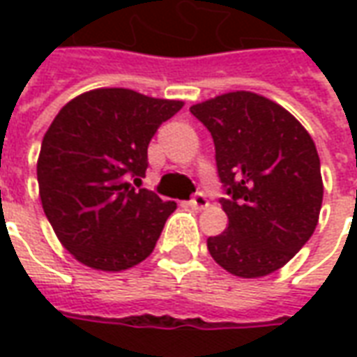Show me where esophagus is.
Wrapping results in <instances>:
<instances>
[{"label":"esophagus","instance_id":"34e87169","mask_svg":"<svg viewBox=\"0 0 357 357\" xmlns=\"http://www.w3.org/2000/svg\"><path fill=\"white\" fill-rule=\"evenodd\" d=\"M189 204H191L195 210H202L204 206H208V201H206V197H204L202 193H197L193 199L189 201Z\"/></svg>","mask_w":357,"mask_h":357}]
</instances>
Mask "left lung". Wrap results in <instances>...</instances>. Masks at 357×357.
<instances>
[{
    "label": "left lung",
    "instance_id": "1",
    "mask_svg": "<svg viewBox=\"0 0 357 357\" xmlns=\"http://www.w3.org/2000/svg\"><path fill=\"white\" fill-rule=\"evenodd\" d=\"M214 139L227 229L208 237L210 256L233 275L273 273L315 231L323 202L319 155L291 112L252 91L191 107Z\"/></svg>",
    "mask_w": 357,
    "mask_h": 357
}]
</instances>
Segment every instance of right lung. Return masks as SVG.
<instances>
[{"label":"right lung","instance_id":"1","mask_svg":"<svg viewBox=\"0 0 357 357\" xmlns=\"http://www.w3.org/2000/svg\"><path fill=\"white\" fill-rule=\"evenodd\" d=\"M183 101L124 88L74 97L45 132L38 185L61 245L84 266L122 271L143 262L176 202L139 187L149 141Z\"/></svg>","mask_w":357,"mask_h":357}]
</instances>
